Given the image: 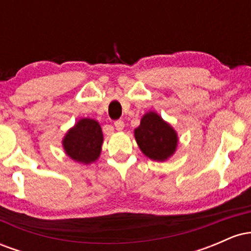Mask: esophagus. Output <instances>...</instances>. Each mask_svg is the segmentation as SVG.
Here are the masks:
<instances>
[{"label":"esophagus","mask_w":251,"mask_h":251,"mask_svg":"<svg viewBox=\"0 0 251 251\" xmlns=\"http://www.w3.org/2000/svg\"><path fill=\"white\" fill-rule=\"evenodd\" d=\"M114 126H116V128L118 129V131H122V129L124 128V126H125V124H124L123 120H117V122L114 123Z\"/></svg>","instance_id":"esophagus-1"}]
</instances>
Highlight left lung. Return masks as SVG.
Masks as SVG:
<instances>
[{"instance_id":"1","label":"left lung","mask_w":251,"mask_h":251,"mask_svg":"<svg viewBox=\"0 0 251 251\" xmlns=\"http://www.w3.org/2000/svg\"><path fill=\"white\" fill-rule=\"evenodd\" d=\"M134 137L143 153L157 162L168 160L178 145L177 132L152 111L144 114L140 125L134 129Z\"/></svg>"}]
</instances>
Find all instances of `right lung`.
Wrapping results in <instances>:
<instances>
[{
	"label": "right lung",
	"mask_w": 251,
	"mask_h": 251,
	"mask_svg": "<svg viewBox=\"0 0 251 251\" xmlns=\"http://www.w3.org/2000/svg\"><path fill=\"white\" fill-rule=\"evenodd\" d=\"M103 135L99 123L82 118L66 133L62 146L66 154L81 164H91L99 158Z\"/></svg>",
	"instance_id": "obj_1"
}]
</instances>
